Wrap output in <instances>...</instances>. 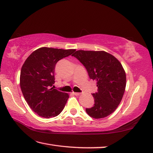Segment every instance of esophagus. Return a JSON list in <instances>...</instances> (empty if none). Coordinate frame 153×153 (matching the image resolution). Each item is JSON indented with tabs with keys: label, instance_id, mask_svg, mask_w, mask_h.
<instances>
[{
	"label": "esophagus",
	"instance_id": "obj_1",
	"mask_svg": "<svg viewBox=\"0 0 153 153\" xmlns=\"http://www.w3.org/2000/svg\"><path fill=\"white\" fill-rule=\"evenodd\" d=\"M73 94L76 96H79V94H81L80 93H76V92H73Z\"/></svg>",
	"mask_w": 153,
	"mask_h": 153
}]
</instances>
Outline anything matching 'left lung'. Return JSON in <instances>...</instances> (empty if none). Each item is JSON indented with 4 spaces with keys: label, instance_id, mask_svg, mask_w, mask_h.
I'll list each match as a JSON object with an SVG mask.
<instances>
[{
    "label": "left lung",
    "instance_id": "obj_1",
    "mask_svg": "<svg viewBox=\"0 0 153 153\" xmlns=\"http://www.w3.org/2000/svg\"><path fill=\"white\" fill-rule=\"evenodd\" d=\"M85 67L90 79L97 81V92L92 94L93 107L86 112L94 119H102L115 111L125 93L126 74L114 56L104 51H76L72 55Z\"/></svg>",
    "mask_w": 153,
    "mask_h": 153
}]
</instances>
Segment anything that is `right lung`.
Here are the masks:
<instances>
[{"label": "right lung", "instance_id": "1", "mask_svg": "<svg viewBox=\"0 0 153 153\" xmlns=\"http://www.w3.org/2000/svg\"><path fill=\"white\" fill-rule=\"evenodd\" d=\"M75 49L41 48L28 56L21 68L20 87L33 111L44 118L59 115L69 95L54 88L55 68L59 60Z\"/></svg>", "mask_w": 153, "mask_h": 153}]
</instances>
